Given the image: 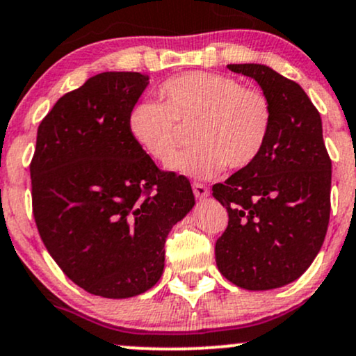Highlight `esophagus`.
Listing matches in <instances>:
<instances>
[{
    "mask_svg": "<svg viewBox=\"0 0 356 356\" xmlns=\"http://www.w3.org/2000/svg\"><path fill=\"white\" fill-rule=\"evenodd\" d=\"M191 186H193V193L198 200H204L208 195H210V190H208V188L204 186L203 183H193Z\"/></svg>",
    "mask_w": 356,
    "mask_h": 356,
    "instance_id": "esophagus-1",
    "label": "esophagus"
}]
</instances>
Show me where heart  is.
<instances>
[{"label": "heart", "mask_w": 356, "mask_h": 356, "mask_svg": "<svg viewBox=\"0 0 356 356\" xmlns=\"http://www.w3.org/2000/svg\"><path fill=\"white\" fill-rule=\"evenodd\" d=\"M160 103L141 99L128 113L133 141L154 161L177 153L181 128L191 127L195 146L168 165L195 179L216 177L227 166L241 170L260 158L273 128V106L261 90L241 86L235 78L188 71L166 79Z\"/></svg>", "instance_id": "1"}]
</instances>
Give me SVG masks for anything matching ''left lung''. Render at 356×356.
Here are the masks:
<instances>
[{
	"label": "left lung",
	"instance_id": "obj_1",
	"mask_svg": "<svg viewBox=\"0 0 356 356\" xmlns=\"http://www.w3.org/2000/svg\"><path fill=\"white\" fill-rule=\"evenodd\" d=\"M228 70L260 85L273 128L257 161L213 186L229 218L215 246L216 265L236 286L273 290L302 277L323 245L332 161L320 113L298 83L257 63Z\"/></svg>",
	"mask_w": 356,
	"mask_h": 356
}]
</instances>
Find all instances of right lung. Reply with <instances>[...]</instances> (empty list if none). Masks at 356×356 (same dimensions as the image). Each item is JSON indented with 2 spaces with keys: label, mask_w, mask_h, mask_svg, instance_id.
<instances>
[{
  "label": "right lung",
  "mask_w": 356,
  "mask_h": 356,
  "mask_svg": "<svg viewBox=\"0 0 356 356\" xmlns=\"http://www.w3.org/2000/svg\"><path fill=\"white\" fill-rule=\"evenodd\" d=\"M148 74L104 71L58 99L40 123L33 213L53 260L103 298L156 285L170 229L195 207L190 181L163 173L128 131Z\"/></svg>",
  "instance_id": "1"
}]
</instances>
